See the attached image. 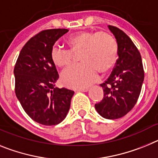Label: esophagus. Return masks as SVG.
Here are the masks:
<instances>
[{
    "label": "esophagus",
    "mask_w": 158,
    "mask_h": 158,
    "mask_svg": "<svg viewBox=\"0 0 158 158\" xmlns=\"http://www.w3.org/2000/svg\"><path fill=\"white\" fill-rule=\"evenodd\" d=\"M78 91H82V92H87L88 90V88L87 87H83V88H78Z\"/></svg>",
    "instance_id": "esophagus-1"
}]
</instances>
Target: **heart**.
<instances>
[{"label": "heart", "mask_w": 158, "mask_h": 158, "mask_svg": "<svg viewBox=\"0 0 158 158\" xmlns=\"http://www.w3.org/2000/svg\"><path fill=\"white\" fill-rule=\"evenodd\" d=\"M70 50L54 46L51 50V60L60 68L72 63L73 53H80L82 64L74 65L62 75L64 85L83 88L94 83L98 71L106 72L114 65L118 56V45L114 38L105 31H81L67 40Z\"/></svg>", "instance_id": "obj_1"}]
</instances>
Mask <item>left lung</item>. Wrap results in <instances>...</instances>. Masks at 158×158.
<instances>
[{
  "label": "left lung",
  "instance_id": "obj_1",
  "mask_svg": "<svg viewBox=\"0 0 158 158\" xmlns=\"http://www.w3.org/2000/svg\"><path fill=\"white\" fill-rule=\"evenodd\" d=\"M108 28L117 41L118 59L107 80L100 84L104 96L94 107L104 118L117 119L136 104L144 81V70L139 51L131 39L114 26Z\"/></svg>",
  "mask_w": 158,
  "mask_h": 158
}]
</instances>
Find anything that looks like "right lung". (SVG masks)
Wrapping results in <instances>:
<instances>
[{"instance_id": "add662e5", "label": "right lung", "mask_w": 158, "mask_h": 158, "mask_svg": "<svg viewBox=\"0 0 158 158\" xmlns=\"http://www.w3.org/2000/svg\"><path fill=\"white\" fill-rule=\"evenodd\" d=\"M68 29L44 30L31 37L19 54L14 68L15 93L26 114L44 126L60 123L69 111L74 91L55 87L59 79L51 50Z\"/></svg>"}]
</instances>
